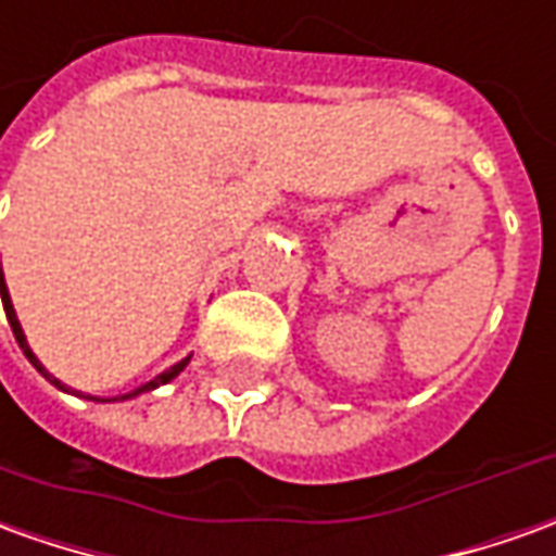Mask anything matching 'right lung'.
Instances as JSON below:
<instances>
[{"label": "right lung", "instance_id": "right-lung-1", "mask_svg": "<svg viewBox=\"0 0 556 556\" xmlns=\"http://www.w3.org/2000/svg\"><path fill=\"white\" fill-rule=\"evenodd\" d=\"M2 308H5V317H8V324H11V332H14V339H17V344H21L23 357L29 359V363H33L38 372L45 375V378H48L51 384H56V388H60V390H68L66 384H63V381H56V378H53V375L48 372V369H45L41 363H38V357H36V354H33V348L26 344V336H23L21 320H17V315H14V305H11V296H8L5 275H2ZM187 363H190V357H184L181 363H175L172 369H166V372H163V375H156L154 381H148V384H141V388H136V390H129V393H124V396H117V400H132V396H139V393H148V390L160 388V384H168V381H172L175 375L184 372V366H187ZM87 400H96V396H87ZM96 402H114V400H96Z\"/></svg>", "mask_w": 556, "mask_h": 556}]
</instances>
